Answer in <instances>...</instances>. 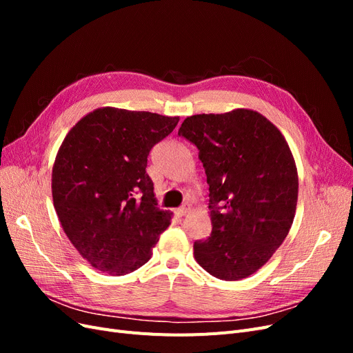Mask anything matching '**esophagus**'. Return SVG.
Returning a JSON list of instances; mask_svg holds the SVG:
<instances>
[{
  "mask_svg": "<svg viewBox=\"0 0 353 353\" xmlns=\"http://www.w3.org/2000/svg\"><path fill=\"white\" fill-rule=\"evenodd\" d=\"M190 209H191L190 205H184L183 208H179V209L175 210V215L176 216H184V215H187V213L190 212Z\"/></svg>",
  "mask_w": 353,
  "mask_h": 353,
  "instance_id": "obj_1",
  "label": "esophagus"
}]
</instances>
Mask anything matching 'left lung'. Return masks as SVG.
<instances>
[{"instance_id":"8db88e82","label":"left lung","mask_w":353,"mask_h":353,"mask_svg":"<svg viewBox=\"0 0 353 353\" xmlns=\"http://www.w3.org/2000/svg\"><path fill=\"white\" fill-rule=\"evenodd\" d=\"M208 176L212 234L194 259L219 280L248 279L280 248L296 213L299 178L284 135L250 109L194 114L181 125Z\"/></svg>"}]
</instances>
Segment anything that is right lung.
<instances>
[{
  "instance_id": "1",
  "label": "right lung",
  "mask_w": 353,
  "mask_h": 353,
  "mask_svg": "<svg viewBox=\"0 0 353 353\" xmlns=\"http://www.w3.org/2000/svg\"><path fill=\"white\" fill-rule=\"evenodd\" d=\"M178 121L100 108L63 140L52 166V203L63 231L92 268L117 276L152 258L172 212L157 208L147 157Z\"/></svg>"
}]
</instances>
